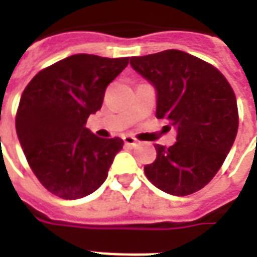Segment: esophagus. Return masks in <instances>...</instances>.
Here are the masks:
<instances>
[{
  "label": "esophagus",
  "mask_w": 257,
  "mask_h": 257,
  "mask_svg": "<svg viewBox=\"0 0 257 257\" xmlns=\"http://www.w3.org/2000/svg\"><path fill=\"white\" fill-rule=\"evenodd\" d=\"M123 142H125V145L131 146V147H134V146L138 145V142L135 139L134 136H123Z\"/></svg>",
  "instance_id": "34e87169"
}]
</instances>
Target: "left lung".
<instances>
[{"label":"left lung","instance_id":"1","mask_svg":"<svg viewBox=\"0 0 257 257\" xmlns=\"http://www.w3.org/2000/svg\"><path fill=\"white\" fill-rule=\"evenodd\" d=\"M131 66L154 86L157 118L169 119L178 132L173 146H156L146 176L171 195L198 191L220 169L237 136L234 90L212 64L176 49L135 56Z\"/></svg>","mask_w":257,"mask_h":257}]
</instances>
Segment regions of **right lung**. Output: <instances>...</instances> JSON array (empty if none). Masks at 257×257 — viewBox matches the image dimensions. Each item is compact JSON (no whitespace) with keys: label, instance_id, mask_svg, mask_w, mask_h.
I'll use <instances>...</instances> for the list:
<instances>
[{"label":"right lung","instance_id":"1","mask_svg":"<svg viewBox=\"0 0 257 257\" xmlns=\"http://www.w3.org/2000/svg\"><path fill=\"white\" fill-rule=\"evenodd\" d=\"M128 62L78 53L44 68L23 90L16 114L20 146L37 179L60 198L96 191L122 149V139H103L85 125Z\"/></svg>","mask_w":257,"mask_h":257}]
</instances>
